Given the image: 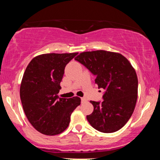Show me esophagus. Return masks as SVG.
Masks as SVG:
<instances>
[{
	"mask_svg": "<svg viewBox=\"0 0 160 160\" xmlns=\"http://www.w3.org/2000/svg\"><path fill=\"white\" fill-rule=\"evenodd\" d=\"M81 101H82V103H83V102H85L87 101V99L85 98V97H82V98H81Z\"/></svg>",
	"mask_w": 160,
	"mask_h": 160,
	"instance_id": "esophagus-1",
	"label": "esophagus"
}]
</instances>
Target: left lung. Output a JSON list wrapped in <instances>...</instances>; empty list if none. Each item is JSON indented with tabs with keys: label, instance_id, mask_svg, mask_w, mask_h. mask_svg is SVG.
Listing matches in <instances>:
<instances>
[{
	"label": "left lung",
	"instance_id": "left-lung-1",
	"mask_svg": "<svg viewBox=\"0 0 160 160\" xmlns=\"http://www.w3.org/2000/svg\"><path fill=\"white\" fill-rule=\"evenodd\" d=\"M75 59L96 75L95 83L105 90L104 101H90L93 112L87 119L100 132L120 130L131 118L138 99V77L134 68L122 54L97 50L82 52Z\"/></svg>",
	"mask_w": 160,
	"mask_h": 160
}]
</instances>
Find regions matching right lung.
Here are the masks:
<instances>
[{"label":"right lung","instance_id":"add662e5","mask_svg":"<svg viewBox=\"0 0 160 160\" xmlns=\"http://www.w3.org/2000/svg\"><path fill=\"white\" fill-rule=\"evenodd\" d=\"M78 53H44L32 58L22 79L20 95L32 126L42 134L56 135L69 126L70 115L80 104L78 97L59 98L65 67Z\"/></svg>","mask_w":160,"mask_h":160}]
</instances>
